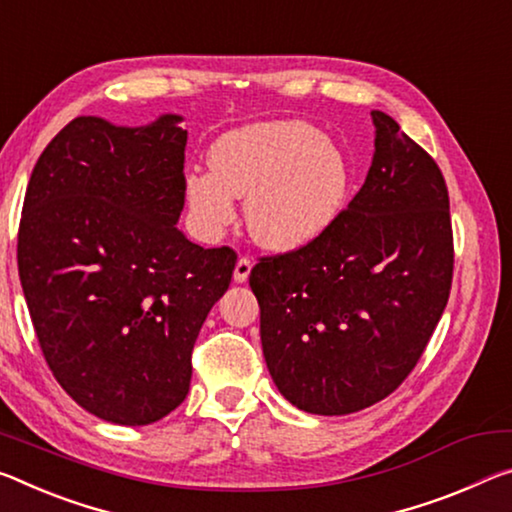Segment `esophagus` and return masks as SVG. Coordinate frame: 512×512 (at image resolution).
<instances>
[{
  "instance_id": "esophagus-1",
  "label": "esophagus",
  "mask_w": 512,
  "mask_h": 512,
  "mask_svg": "<svg viewBox=\"0 0 512 512\" xmlns=\"http://www.w3.org/2000/svg\"><path fill=\"white\" fill-rule=\"evenodd\" d=\"M250 269H253V262H250L248 257H241L237 266H234V282H246L248 275H250Z\"/></svg>"
}]
</instances>
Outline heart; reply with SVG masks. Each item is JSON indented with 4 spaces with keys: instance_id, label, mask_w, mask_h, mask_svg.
Listing matches in <instances>:
<instances>
[{
    "instance_id": "1",
    "label": "heart",
    "mask_w": 512,
    "mask_h": 512,
    "mask_svg": "<svg viewBox=\"0 0 512 512\" xmlns=\"http://www.w3.org/2000/svg\"><path fill=\"white\" fill-rule=\"evenodd\" d=\"M209 173L184 177L193 225L212 239L234 221L246 198L250 237L273 253H294L321 239L353 196V159L305 120H262L218 136L207 152Z\"/></svg>"
}]
</instances>
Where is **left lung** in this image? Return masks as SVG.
<instances>
[{"label":"left lung","mask_w":512,"mask_h":512,"mask_svg":"<svg viewBox=\"0 0 512 512\" xmlns=\"http://www.w3.org/2000/svg\"><path fill=\"white\" fill-rule=\"evenodd\" d=\"M371 168L310 246L250 271L278 392L312 415L383 401L415 369L451 291L449 193L431 154L371 111Z\"/></svg>","instance_id":"left-lung-1"}]
</instances>
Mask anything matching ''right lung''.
<instances>
[{
    "label": "right lung",
    "instance_id": "obj_1",
    "mask_svg": "<svg viewBox=\"0 0 512 512\" xmlns=\"http://www.w3.org/2000/svg\"><path fill=\"white\" fill-rule=\"evenodd\" d=\"M182 120L79 116L24 196L18 271L38 344L72 401L118 426H148L186 399L193 344L237 262L177 227Z\"/></svg>",
    "mask_w": 512,
    "mask_h": 512
}]
</instances>
